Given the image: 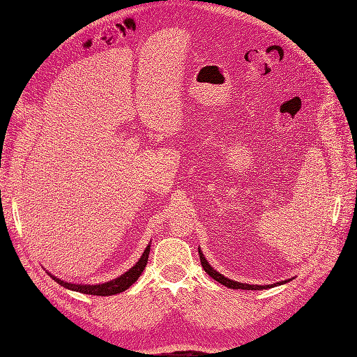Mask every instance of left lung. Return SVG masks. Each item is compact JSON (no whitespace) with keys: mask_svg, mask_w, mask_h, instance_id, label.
Listing matches in <instances>:
<instances>
[{"mask_svg":"<svg viewBox=\"0 0 357 357\" xmlns=\"http://www.w3.org/2000/svg\"><path fill=\"white\" fill-rule=\"evenodd\" d=\"M198 253H199V260H201V265L204 268V271L207 272L214 280H217V282H220L221 285L227 287L230 289H248V291H260V289H268V288H273L276 285H280V284H285V282H289V280H285V282H278V284H272V285H248V284H240V282H236V280H231L226 276H222L221 273H218L217 271H214L210 264L207 261V259L204 257L202 252L198 249Z\"/></svg>","mask_w":357,"mask_h":357,"instance_id":"obj_1","label":"left lung"}]
</instances>
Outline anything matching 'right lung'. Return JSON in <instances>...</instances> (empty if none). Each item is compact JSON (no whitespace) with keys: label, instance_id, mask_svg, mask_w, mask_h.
Here are the masks:
<instances>
[{"label":"right lung","instance_id":"1","mask_svg":"<svg viewBox=\"0 0 357 357\" xmlns=\"http://www.w3.org/2000/svg\"><path fill=\"white\" fill-rule=\"evenodd\" d=\"M149 252H150V245L146 248V250L143 252L140 260L137 261V264L133 268H131L130 271H127L120 278L109 280V282H107V284H100V285H77V284L63 282V280H61L59 278H54V276H52V278L54 279V282H58L59 285H62L63 288H68L70 291H77V292H82V294H88V295H100V296L116 295V294H120V292L128 289L139 279V276L142 275V272L144 271V268L147 265Z\"/></svg>","mask_w":357,"mask_h":357}]
</instances>
